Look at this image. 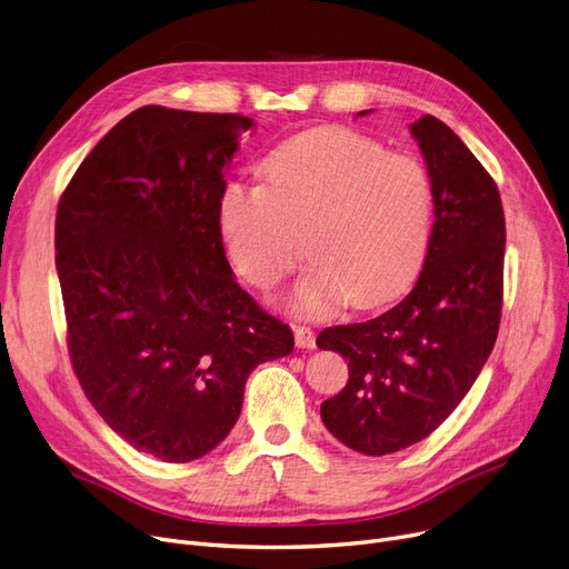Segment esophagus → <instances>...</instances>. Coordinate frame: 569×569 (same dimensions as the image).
<instances>
[{"label":"esophagus","mask_w":569,"mask_h":569,"mask_svg":"<svg viewBox=\"0 0 569 569\" xmlns=\"http://www.w3.org/2000/svg\"><path fill=\"white\" fill-rule=\"evenodd\" d=\"M292 332H295V343H297V348H307V350L316 348V335L311 332V327L295 325Z\"/></svg>","instance_id":"34e87169"}]
</instances>
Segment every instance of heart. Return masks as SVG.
Returning <instances> with one entry per match:
<instances>
[{"instance_id": "b5f03b06", "label": "heart", "mask_w": 569, "mask_h": 569, "mask_svg": "<svg viewBox=\"0 0 569 569\" xmlns=\"http://www.w3.org/2000/svg\"><path fill=\"white\" fill-rule=\"evenodd\" d=\"M262 172L264 184L223 191L221 237L237 272L258 288L279 283L307 249L313 262L292 292L300 316L385 305L422 269L436 191L417 157L390 154L346 129H318L283 142Z\"/></svg>"}]
</instances>
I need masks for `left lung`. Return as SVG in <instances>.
<instances>
[{
  "label": "left lung",
  "mask_w": 569,
  "mask_h": 569,
  "mask_svg": "<svg viewBox=\"0 0 569 569\" xmlns=\"http://www.w3.org/2000/svg\"><path fill=\"white\" fill-rule=\"evenodd\" d=\"M410 133L436 191L422 274L390 311L327 327L316 339L348 360L346 387L320 406L322 425L367 457L406 450L452 415L489 360L502 311L505 214L496 182L433 114L412 122Z\"/></svg>",
  "instance_id": "left-lung-1"
}]
</instances>
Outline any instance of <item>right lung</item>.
Instances as JSON below:
<instances>
[{"mask_svg":"<svg viewBox=\"0 0 569 569\" xmlns=\"http://www.w3.org/2000/svg\"><path fill=\"white\" fill-rule=\"evenodd\" d=\"M244 114L144 106L114 124L57 207L54 264L87 399L138 452L189 463L242 412L290 327L239 288L219 204Z\"/></svg>","mask_w":569,"mask_h":569,"instance_id":"add662e5","label":"right lung"}]
</instances>
